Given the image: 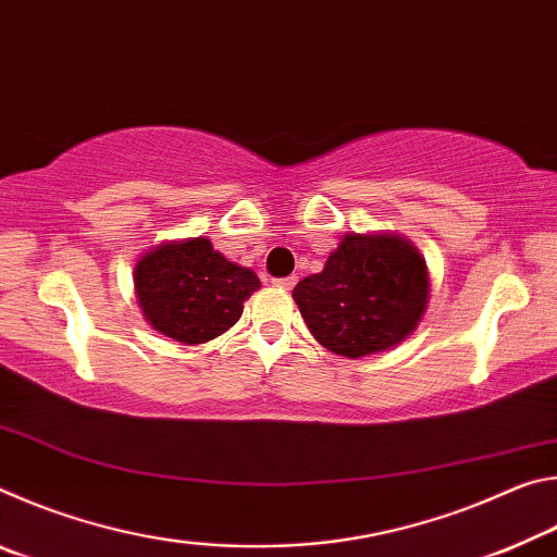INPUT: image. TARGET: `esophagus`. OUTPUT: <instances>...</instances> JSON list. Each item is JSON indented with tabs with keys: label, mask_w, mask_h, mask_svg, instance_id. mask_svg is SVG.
I'll return each instance as SVG.
<instances>
[{
	"label": "esophagus",
	"mask_w": 557,
	"mask_h": 557,
	"mask_svg": "<svg viewBox=\"0 0 557 557\" xmlns=\"http://www.w3.org/2000/svg\"><path fill=\"white\" fill-rule=\"evenodd\" d=\"M272 282H275V287H282V289H292V287H295L297 277H277V280H272Z\"/></svg>",
	"instance_id": "34e87169"
}]
</instances>
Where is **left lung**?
<instances>
[{"label":"left lung","mask_w":557,"mask_h":557,"mask_svg":"<svg viewBox=\"0 0 557 557\" xmlns=\"http://www.w3.org/2000/svg\"><path fill=\"white\" fill-rule=\"evenodd\" d=\"M309 332L329 351L361 358L408 338L425 314V258L400 235H346L317 275L292 292Z\"/></svg>","instance_id":"left-lung-1"}]
</instances>
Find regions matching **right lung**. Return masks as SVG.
I'll list each match as a JSON object with an SVG mask.
<instances>
[{"instance_id":"1","label":"right lung","mask_w":557,"mask_h":557,"mask_svg":"<svg viewBox=\"0 0 557 557\" xmlns=\"http://www.w3.org/2000/svg\"><path fill=\"white\" fill-rule=\"evenodd\" d=\"M258 287L256 272L225 260L209 238L162 243L135 265L145 319L182 344H206L228 332Z\"/></svg>"}]
</instances>
